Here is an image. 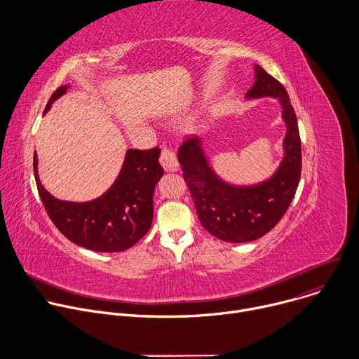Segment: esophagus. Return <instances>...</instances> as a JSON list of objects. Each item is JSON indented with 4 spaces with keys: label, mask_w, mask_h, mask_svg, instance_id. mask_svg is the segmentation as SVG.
Returning a JSON list of instances; mask_svg holds the SVG:
<instances>
[{
    "label": "esophagus",
    "mask_w": 359,
    "mask_h": 359,
    "mask_svg": "<svg viewBox=\"0 0 359 359\" xmlns=\"http://www.w3.org/2000/svg\"><path fill=\"white\" fill-rule=\"evenodd\" d=\"M161 165L163 166V169L166 172H175L179 168V162L176 158V153L169 149V147H163L162 153H161Z\"/></svg>",
    "instance_id": "1"
}]
</instances>
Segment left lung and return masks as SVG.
Wrapping results in <instances>:
<instances>
[{"instance_id": "8db88e82", "label": "left lung", "mask_w": 359, "mask_h": 359, "mask_svg": "<svg viewBox=\"0 0 359 359\" xmlns=\"http://www.w3.org/2000/svg\"><path fill=\"white\" fill-rule=\"evenodd\" d=\"M262 96L280 99L287 123L283 163L267 182L248 187L222 182L209 168L196 136H186L177 150L183 179L201 226L229 243L257 240L274 229L290 208L301 177V139L288 93L280 81L255 67V82L247 97Z\"/></svg>"}]
</instances>
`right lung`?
I'll return each instance as SVG.
<instances>
[{"label": "right lung", "mask_w": 359, "mask_h": 359, "mask_svg": "<svg viewBox=\"0 0 359 359\" xmlns=\"http://www.w3.org/2000/svg\"><path fill=\"white\" fill-rule=\"evenodd\" d=\"M65 90L67 86H60L53 93L45 112ZM34 175L50 222L68 240L93 251L116 252L130 248L149 231L153 220V191L163 169L158 146L146 150L129 149L114 186L88 203L62 201L50 196L38 179L36 153Z\"/></svg>", "instance_id": "obj_1"}]
</instances>
